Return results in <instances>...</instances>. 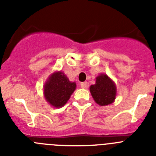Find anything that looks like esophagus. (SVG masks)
<instances>
[{
  "label": "esophagus",
  "mask_w": 156,
  "mask_h": 156,
  "mask_svg": "<svg viewBox=\"0 0 156 156\" xmlns=\"http://www.w3.org/2000/svg\"><path fill=\"white\" fill-rule=\"evenodd\" d=\"M80 87L82 88H86L87 87V82L80 83Z\"/></svg>",
  "instance_id": "esophagus-1"
}]
</instances>
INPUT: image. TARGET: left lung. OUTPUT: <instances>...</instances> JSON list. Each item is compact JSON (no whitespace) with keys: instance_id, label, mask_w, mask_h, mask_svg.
Segmentation results:
<instances>
[{"instance_id":"8db88e82","label":"left lung","mask_w":156,"mask_h":156,"mask_svg":"<svg viewBox=\"0 0 156 156\" xmlns=\"http://www.w3.org/2000/svg\"><path fill=\"white\" fill-rule=\"evenodd\" d=\"M90 91L97 104L101 106L108 105L115 101L116 87L106 74H100L96 77L95 84L90 87Z\"/></svg>"}]
</instances>
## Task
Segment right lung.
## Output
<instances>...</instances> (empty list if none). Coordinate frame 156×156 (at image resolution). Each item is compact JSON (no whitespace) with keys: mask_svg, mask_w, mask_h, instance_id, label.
Returning <instances> with one entry per match:
<instances>
[{"mask_svg":"<svg viewBox=\"0 0 156 156\" xmlns=\"http://www.w3.org/2000/svg\"><path fill=\"white\" fill-rule=\"evenodd\" d=\"M75 82H70L62 72H55L44 86V95L49 104L55 108H61L76 90Z\"/></svg>","mask_w":156,"mask_h":156,"instance_id":"right-lung-1","label":"right lung"}]
</instances>
